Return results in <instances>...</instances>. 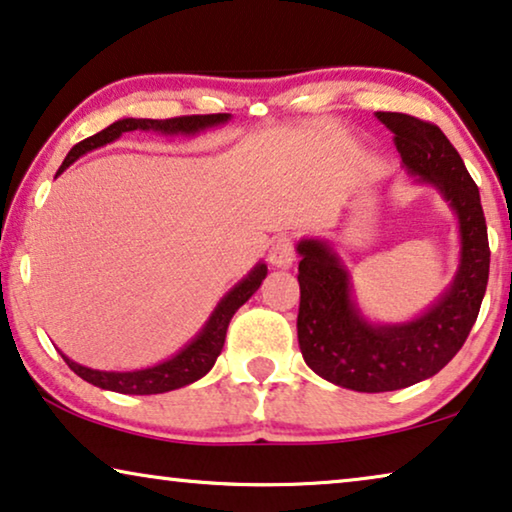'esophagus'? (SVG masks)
I'll return each mask as SVG.
<instances>
[{"instance_id": "esophagus-1", "label": "esophagus", "mask_w": 512, "mask_h": 512, "mask_svg": "<svg viewBox=\"0 0 512 512\" xmlns=\"http://www.w3.org/2000/svg\"><path fill=\"white\" fill-rule=\"evenodd\" d=\"M268 258H270V263L274 265V268H281V270L291 268V265L295 263L293 238H288V235H281V238L274 240Z\"/></svg>"}]
</instances>
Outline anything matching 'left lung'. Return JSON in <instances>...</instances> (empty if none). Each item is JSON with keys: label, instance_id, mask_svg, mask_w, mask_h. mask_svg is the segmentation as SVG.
<instances>
[{"label": "left lung", "instance_id": "left-lung-1", "mask_svg": "<svg viewBox=\"0 0 512 512\" xmlns=\"http://www.w3.org/2000/svg\"><path fill=\"white\" fill-rule=\"evenodd\" d=\"M395 133L404 168L432 184L459 224V268L450 286L420 316L372 323L353 298L351 274L328 240L298 242V342L321 379L355 392L409 388L441 372L476 323L490 277V242L476 182L436 124L404 113H376Z\"/></svg>", "mask_w": 512, "mask_h": 512}]
</instances>
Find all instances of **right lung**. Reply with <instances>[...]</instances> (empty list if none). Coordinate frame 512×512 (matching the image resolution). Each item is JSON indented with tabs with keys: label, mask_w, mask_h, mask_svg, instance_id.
Wrapping results in <instances>:
<instances>
[{
	"label": "right lung",
	"mask_w": 512,
	"mask_h": 512,
	"mask_svg": "<svg viewBox=\"0 0 512 512\" xmlns=\"http://www.w3.org/2000/svg\"><path fill=\"white\" fill-rule=\"evenodd\" d=\"M228 120H231V115L226 113L170 117V120H136V117H124V120H117L103 131L80 140L78 145H73L71 152L66 154V159L62 161V166H59L57 175L64 173V170L69 168L73 161L83 157V154L96 150V147L113 143V140H117L127 131H154L164 133V136H196V133L219 127V124H226ZM265 274H268V265L256 263L254 270H251L242 281H238V284L219 300V305L214 307L201 332H198L182 351H177L173 358L159 362V365L133 369V372H103V369L78 365V362L66 358L64 353L62 358L83 381L103 390L122 392V395H159V392L184 388V385L203 379V376L214 367V362H217L221 348H224L226 342L228 323H231L235 311L258 291Z\"/></svg>",
	"instance_id": "right-lung-1"
}]
</instances>
